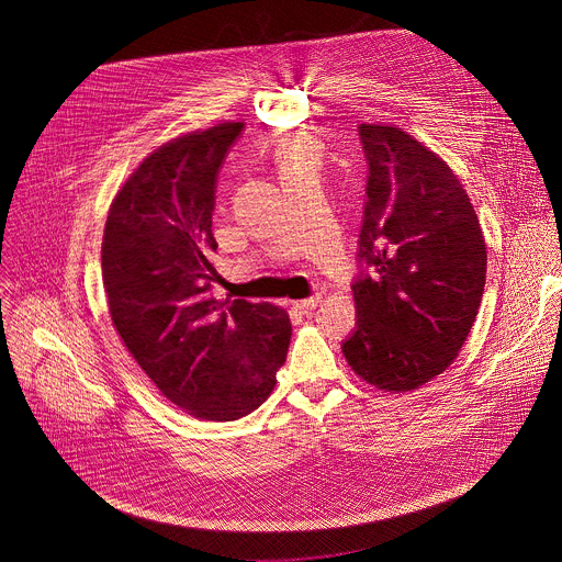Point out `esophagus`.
Masks as SVG:
<instances>
[{
	"label": "esophagus",
	"instance_id": "obj_1",
	"mask_svg": "<svg viewBox=\"0 0 562 562\" xmlns=\"http://www.w3.org/2000/svg\"><path fill=\"white\" fill-rule=\"evenodd\" d=\"M321 303V294H316V296H310V299H301V301H292V305H294V310H299L301 314H310L316 305Z\"/></svg>",
	"mask_w": 562,
	"mask_h": 562
}]
</instances>
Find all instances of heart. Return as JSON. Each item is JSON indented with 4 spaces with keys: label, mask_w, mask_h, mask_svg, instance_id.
Returning <instances> with one entry per match:
<instances>
[{
    "label": "heart",
    "mask_w": 562,
    "mask_h": 562,
    "mask_svg": "<svg viewBox=\"0 0 562 562\" xmlns=\"http://www.w3.org/2000/svg\"><path fill=\"white\" fill-rule=\"evenodd\" d=\"M274 162H277L281 182H288L303 173H318L321 147L314 138L303 134L283 136L274 147Z\"/></svg>",
    "instance_id": "1"
}]
</instances>
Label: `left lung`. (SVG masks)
Masks as SVG:
<instances>
[{
    "label": "left lung",
    "mask_w": 562,
    "mask_h": 562,
    "mask_svg": "<svg viewBox=\"0 0 562 562\" xmlns=\"http://www.w3.org/2000/svg\"><path fill=\"white\" fill-rule=\"evenodd\" d=\"M369 162L353 283L358 323L345 340L367 384L404 393L443 373L476 318L487 246L454 171L395 125L358 127Z\"/></svg>",
    "instance_id": "8db88e82"
}]
</instances>
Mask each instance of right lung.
Instances as JSON below:
<instances>
[{
	"label": "right lung",
	"mask_w": 562,
	"mask_h": 562,
	"mask_svg": "<svg viewBox=\"0 0 562 562\" xmlns=\"http://www.w3.org/2000/svg\"><path fill=\"white\" fill-rule=\"evenodd\" d=\"M241 127L220 123L154 149L114 195L101 246L123 345L169 402L209 422L270 397L292 336L279 305L211 296L215 182Z\"/></svg>",
	"instance_id": "right-lung-1"
}]
</instances>
